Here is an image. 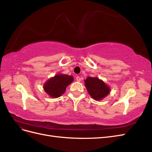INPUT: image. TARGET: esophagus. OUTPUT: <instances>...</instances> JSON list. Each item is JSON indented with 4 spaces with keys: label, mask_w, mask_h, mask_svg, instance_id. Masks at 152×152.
Masks as SVG:
<instances>
[{
    "label": "esophagus",
    "mask_w": 152,
    "mask_h": 152,
    "mask_svg": "<svg viewBox=\"0 0 152 152\" xmlns=\"http://www.w3.org/2000/svg\"><path fill=\"white\" fill-rule=\"evenodd\" d=\"M76 79V81H78V82L81 81V78L80 76H77Z\"/></svg>",
    "instance_id": "esophagus-1"
}]
</instances>
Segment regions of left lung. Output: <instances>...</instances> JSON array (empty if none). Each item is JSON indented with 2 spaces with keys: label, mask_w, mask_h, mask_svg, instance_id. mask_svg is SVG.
<instances>
[{
  "label": "left lung",
  "mask_w": 152,
  "mask_h": 152,
  "mask_svg": "<svg viewBox=\"0 0 152 152\" xmlns=\"http://www.w3.org/2000/svg\"><path fill=\"white\" fill-rule=\"evenodd\" d=\"M85 86L90 95L95 100H102L110 94V88L97 77H87Z\"/></svg>",
  "instance_id": "8db88e82"
}]
</instances>
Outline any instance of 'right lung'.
Segmentation results:
<instances>
[{
	"mask_svg": "<svg viewBox=\"0 0 152 152\" xmlns=\"http://www.w3.org/2000/svg\"><path fill=\"white\" fill-rule=\"evenodd\" d=\"M72 76L57 74L48 79L43 85V90L52 98L61 96L66 91V88L72 83Z\"/></svg>",
	"mask_w": 152,
	"mask_h": 152,
	"instance_id": "obj_1",
	"label": "right lung"
}]
</instances>
